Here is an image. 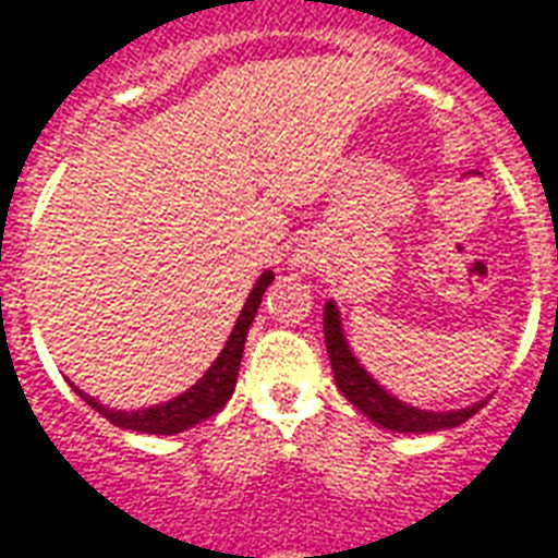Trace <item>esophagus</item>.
I'll return each mask as SVG.
<instances>
[{"label":"esophagus","instance_id":"obj_1","mask_svg":"<svg viewBox=\"0 0 558 558\" xmlns=\"http://www.w3.org/2000/svg\"><path fill=\"white\" fill-rule=\"evenodd\" d=\"M292 266H295L298 271H310V269H313V263H310L307 257H295V260H292Z\"/></svg>","mask_w":558,"mask_h":558}]
</instances>
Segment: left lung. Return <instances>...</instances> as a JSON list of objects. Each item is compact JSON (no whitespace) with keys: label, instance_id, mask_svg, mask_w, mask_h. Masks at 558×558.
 <instances>
[{"label":"left lung","instance_id":"obj_1","mask_svg":"<svg viewBox=\"0 0 558 558\" xmlns=\"http://www.w3.org/2000/svg\"><path fill=\"white\" fill-rule=\"evenodd\" d=\"M325 345L330 365H333V377L339 392L345 395L348 401L354 403L356 410L363 412L365 418H372L377 427H386L392 433H436V430H453L462 421H468L486 401L471 403L462 410H421L412 403H403L392 392H386L380 383L374 380L372 374L365 372L363 363L356 360L345 339V327L336 301L325 304Z\"/></svg>","mask_w":558,"mask_h":558}]
</instances>
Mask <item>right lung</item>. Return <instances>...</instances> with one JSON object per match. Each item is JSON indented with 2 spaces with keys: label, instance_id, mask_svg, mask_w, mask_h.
I'll list each match as a JSON object with an SVG mask.
<instances>
[{
  "label": "right lung",
  "instance_id": "add662e5",
  "mask_svg": "<svg viewBox=\"0 0 558 558\" xmlns=\"http://www.w3.org/2000/svg\"><path fill=\"white\" fill-rule=\"evenodd\" d=\"M275 280V271L266 269L257 278V283L251 287L248 298H245V307L240 310V318L233 325L228 342H225L222 354L213 360V365L198 377L195 386H190L186 392H181L172 401L155 403V407H143V410H110L105 403H99L90 395H84L81 389L75 392L81 395V401H87V407L105 415V418L113 424V427H122V430H137V433H155V436H175V433H184L195 424H202L216 412H222V407L231 401L233 389H236V374H240L242 363V348H245V336H248V327L257 316V307H260L263 292L269 289V283Z\"/></svg>",
  "mask_w": 558,
  "mask_h": 558
}]
</instances>
